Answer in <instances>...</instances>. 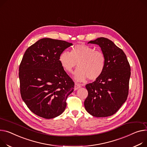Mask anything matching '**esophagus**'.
<instances>
[{
  "label": "esophagus",
  "instance_id": "1",
  "mask_svg": "<svg viewBox=\"0 0 147 147\" xmlns=\"http://www.w3.org/2000/svg\"><path fill=\"white\" fill-rule=\"evenodd\" d=\"M81 87H82L81 84H79V83H76L75 84H74V90H77L78 89H79V88H80Z\"/></svg>",
  "mask_w": 147,
  "mask_h": 147
}]
</instances>
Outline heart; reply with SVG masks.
<instances>
[{
	"mask_svg": "<svg viewBox=\"0 0 147 147\" xmlns=\"http://www.w3.org/2000/svg\"><path fill=\"white\" fill-rule=\"evenodd\" d=\"M59 61L67 72L71 73L76 70L74 79L77 82H84L87 78L94 80L102 74L105 67L106 58L103 52L85 44H78L73 47L71 52L64 51L59 57Z\"/></svg>",
	"mask_w": 147,
	"mask_h": 147,
	"instance_id": "b5f03b06",
	"label": "heart"
}]
</instances>
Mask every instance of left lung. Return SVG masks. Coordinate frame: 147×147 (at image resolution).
I'll return each mask as SVG.
<instances>
[{
  "label": "left lung",
  "instance_id": "8db88e82",
  "mask_svg": "<svg viewBox=\"0 0 147 147\" xmlns=\"http://www.w3.org/2000/svg\"><path fill=\"white\" fill-rule=\"evenodd\" d=\"M89 43L101 48L106 63L101 76L86 85L88 96L84 102L85 109L98 118L112 116L127 99L131 67L124 52L109 39L100 37Z\"/></svg>",
  "mask_w": 147,
  "mask_h": 147
}]
</instances>
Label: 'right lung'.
I'll use <instances>...</instances> for the list:
<instances>
[{
    "mask_svg": "<svg viewBox=\"0 0 147 147\" xmlns=\"http://www.w3.org/2000/svg\"><path fill=\"white\" fill-rule=\"evenodd\" d=\"M73 44L42 38L26 50L19 68L22 99L31 111L45 119L61 115L74 83L63 69L59 57Z\"/></svg>",
    "mask_w": 147,
    "mask_h": 147,
    "instance_id": "1",
    "label": "right lung"
}]
</instances>
